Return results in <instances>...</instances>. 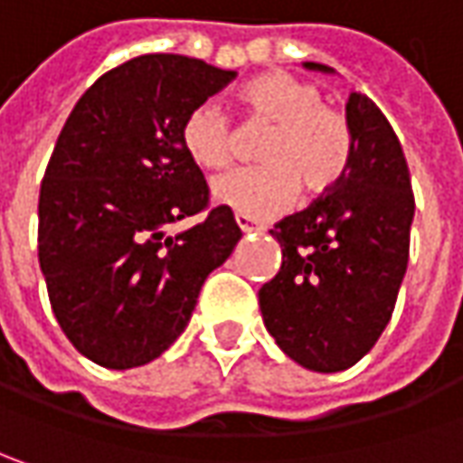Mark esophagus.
I'll return each instance as SVG.
<instances>
[{
    "mask_svg": "<svg viewBox=\"0 0 463 463\" xmlns=\"http://www.w3.org/2000/svg\"><path fill=\"white\" fill-rule=\"evenodd\" d=\"M235 222H238V228L243 232H261L264 228L259 225V222H253L251 217H243V214H235Z\"/></svg>",
    "mask_w": 463,
    "mask_h": 463,
    "instance_id": "34e87169",
    "label": "esophagus"
}]
</instances>
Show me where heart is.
Returning <instances> with one entry per match:
<instances>
[{
    "instance_id": "1",
    "label": "heart",
    "mask_w": 463,
    "mask_h": 463,
    "mask_svg": "<svg viewBox=\"0 0 463 463\" xmlns=\"http://www.w3.org/2000/svg\"><path fill=\"white\" fill-rule=\"evenodd\" d=\"M243 113L269 124L259 145V168L214 178L212 199L235 214L267 220L292 204L298 184L326 192L350 163L352 131L342 113L324 103L318 85L288 71H264L241 88ZM184 150L204 171H220L232 157L231 118L217 103L196 106L181 129Z\"/></svg>"
}]
</instances>
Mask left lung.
<instances>
[{"label": "left lung", "mask_w": 463, "mask_h": 463, "mask_svg": "<svg viewBox=\"0 0 463 463\" xmlns=\"http://www.w3.org/2000/svg\"><path fill=\"white\" fill-rule=\"evenodd\" d=\"M303 67L334 71L316 61ZM347 168L326 196L269 231L282 246V267L259 290L267 332L316 373L347 371L371 352L410 261L414 196L402 145L363 92L347 100Z\"/></svg>", "instance_id": "1"}]
</instances>
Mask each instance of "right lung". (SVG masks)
I'll return each mask as SVG.
<instances>
[{"mask_svg": "<svg viewBox=\"0 0 463 463\" xmlns=\"http://www.w3.org/2000/svg\"><path fill=\"white\" fill-rule=\"evenodd\" d=\"M235 80L181 53H145L106 71L56 139L38 199V261L53 316L77 352L127 371L186 329L199 290L241 228L214 207L184 150L186 116Z\"/></svg>", "mask_w": 463, "mask_h": 463, "instance_id": "add662e5", "label": "right lung"}]
</instances>
